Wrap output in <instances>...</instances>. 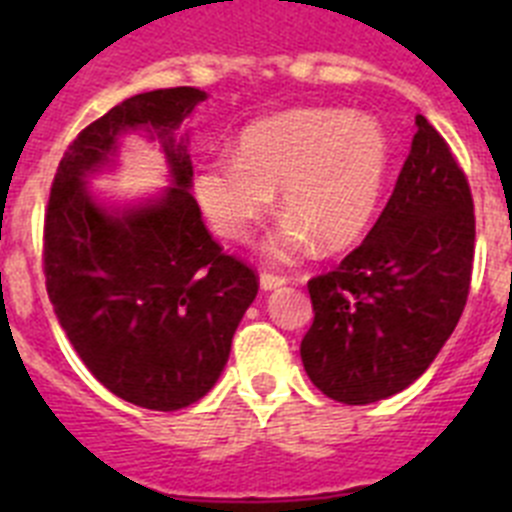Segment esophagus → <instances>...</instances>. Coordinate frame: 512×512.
<instances>
[{
	"label": "esophagus",
	"instance_id": "obj_1",
	"mask_svg": "<svg viewBox=\"0 0 512 512\" xmlns=\"http://www.w3.org/2000/svg\"><path fill=\"white\" fill-rule=\"evenodd\" d=\"M259 284H261V289H264V292H271V289L284 287V284H287V279L277 277V274H261Z\"/></svg>",
	"mask_w": 512,
	"mask_h": 512
}]
</instances>
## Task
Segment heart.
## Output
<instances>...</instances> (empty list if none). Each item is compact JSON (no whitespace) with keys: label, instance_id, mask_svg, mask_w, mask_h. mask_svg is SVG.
<instances>
[{"label":"heart","instance_id":"1","mask_svg":"<svg viewBox=\"0 0 512 512\" xmlns=\"http://www.w3.org/2000/svg\"><path fill=\"white\" fill-rule=\"evenodd\" d=\"M387 171L390 138L377 117L310 107L253 122L235 156L197 166L194 194L212 228L241 241L282 192L289 217L266 251L295 261L312 243L325 253L356 246L377 217Z\"/></svg>","mask_w":512,"mask_h":512}]
</instances>
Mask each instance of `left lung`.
I'll use <instances>...</instances> for the list:
<instances>
[{"label":"left lung","mask_w":512,"mask_h":512,"mask_svg":"<svg viewBox=\"0 0 512 512\" xmlns=\"http://www.w3.org/2000/svg\"><path fill=\"white\" fill-rule=\"evenodd\" d=\"M395 192L366 241L315 277L300 356L330 400L369 405L415 382L449 341L467 305L474 205L446 140L415 117Z\"/></svg>","instance_id":"1"}]
</instances>
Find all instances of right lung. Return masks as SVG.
<instances>
[{"label": "right lung", "mask_w": 512, "mask_h": 512, "mask_svg": "<svg viewBox=\"0 0 512 512\" xmlns=\"http://www.w3.org/2000/svg\"><path fill=\"white\" fill-rule=\"evenodd\" d=\"M194 87L135 94L63 153L45 212V287L89 372L138 408H187L215 387L259 282L225 256L192 197L189 133L205 102ZM146 134L165 153L170 187L110 201L92 178L119 165L121 138Z\"/></svg>", "instance_id": "add662e5"}]
</instances>
